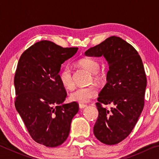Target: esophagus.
<instances>
[{"label": "esophagus", "instance_id": "obj_1", "mask_svg": "<svg viewBox=\"0 0 159 159\" xmlns=\"http://www.w3.org/2000/svg\"><path fill=\"white\" fill-rule=\"evenodd\" d=\"M86 107H87V105H86V104H79V108H80V109H84V108H85Z\"/></svg>", "mask_w": 159, "mask_h": 159}]
</instances>
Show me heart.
Instances as JSON below:
<instances>
[{"instance_id":"b5f03b06","label":"heart","mask_w":159,"mask_h":159,"mask_svg":"<svg viewBox=\"0 0 159 159\" xmlns=\"http://www.w3.org/2000/svg\"><path fill=\"white\" fill-rule=\"evenodd\" d=\"M80 66L83 67L92 73V77L95 81H100L103 79V72L99 71V64L95 59L90 57H84L77 61ZM60 80L64 88L71 90L74 88V83L72 76V72L70 67L64 66L60 73ZM98 88L94 85H90L85 87H79L76 88L70 95L71 100L79 102V103H86L91 99L95 98L98 95Z\"/></svg>"}]
</instances>
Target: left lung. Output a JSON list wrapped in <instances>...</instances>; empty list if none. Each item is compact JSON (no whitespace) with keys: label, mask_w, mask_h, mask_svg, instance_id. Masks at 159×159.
Returning a JSON list of instances; mask_svg holds the SVG:
<instances>
[{"label":"left lung","mask_w":159,"mask_h":159,"mask_svg":"<svg viewBox=\"0 0 159 159\" xmlns=\"http://www.w3.org/2000/svg\"><path fill=\"white\" fill-rule=\"evenodd\" d=\"M85 55L104 56L109 69L107 83L96 103L99 115L94 134L105 144H118L130 134L144 108L147 77L142 59L130 44L114 36L90 48ZM102 103L113 107L107 110Z\"/></svg>","instance_id":"obj_1"}]
</instances>
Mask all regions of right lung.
<instances>
[{
    "label": "right lung",
    "instance_id": "obj_1",
    "mask_svg": "<svg viewBox=\"0 0 159 159\" xmlns=\"http://www.w3.org/2000/svg\"><path fill=\"white\" fill-rule=\"evenodd\" d=\"M78 49L41 41L26 50L18 61L15 108L32 139L48 147L65 142L72 118L79 111L76 102L62 104L67 94L59 78L61 64Z\"/></svg>",
    "mask_w": 159,
    "mask_h": 159
}]
</instances>
